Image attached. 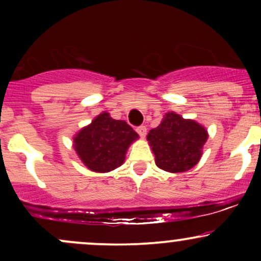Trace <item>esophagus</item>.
<instances>
[{
	"label": "esophagus",
	"mask_w": 261,
	"mask_h": 261,
	"mask_svg": "<svg viewBox=\"0 0 261 261\" xmlns=\"http://www.w3.org/2000/svg\"><path fill=\"white\" fill-rule=\"evenodd\" d=\"M136 133L139 134L141 137H145L146 134H147V127H146L145 125H141V126H137L136 127Z\"/></svg>",
	"instance_id": "obj_1"
}]
</instances>
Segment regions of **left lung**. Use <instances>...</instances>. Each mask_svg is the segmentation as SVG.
<instances>
[{
    "mask_svg": "<svg viewBox=\"0 0 261 261\" xmlns=\"http://www.w3.org/2000/svg\"><path fill=\"white\" fill-rule=\"evenodd\" d=\"M207 137V131L202 125L182 119L174 112L167 113L161 124L147 135L155 164L170 173L187 172L196 166Z\"/></svg>",
    "mask_w": 261,
    "mask_h": 261,
    "instance_id": "1",
    "label": "left lung"
}]
</instances>
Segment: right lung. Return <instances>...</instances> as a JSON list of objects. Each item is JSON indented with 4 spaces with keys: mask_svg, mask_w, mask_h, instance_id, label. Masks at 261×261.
Returning <instances> with one entry per match:
<instances>
[{
    "mask_svg": "<svg viewBox=\"0 0 261 261\" xmlns=\"http://www.w3.org/2000/svg\"><path fill=\"white\" fill-rule=\"evenodd\" d=\"M137 139L126 121L115 120L104 112L76 134L73 147L87 168L107 173L124 163L128 146Z\"/></svg>",
    "mask_w": 261,
    "mask_h": 261,
    "instance_id": "1",
    "label": "right lung"
}]
</instances>
